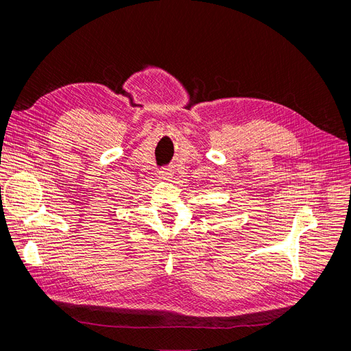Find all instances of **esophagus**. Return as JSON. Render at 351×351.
<instances>
[{
    "label": "esophagus",
    "instance_id": "34e87169",
    "mask_svg": "<svg viewBox=\"0 0 351 351\" xmlns=\"http://www.w3.org/2000/svg\"><path fill=\"white\" fill-rule=\"evenodd\" d=\"M172 168H169V167H165V168H162V169H159V179H162V180H169L171 178H172Z\"/></svg>",
    "mask_w": 351,
    "mask_h": 351
}]
</instances>
